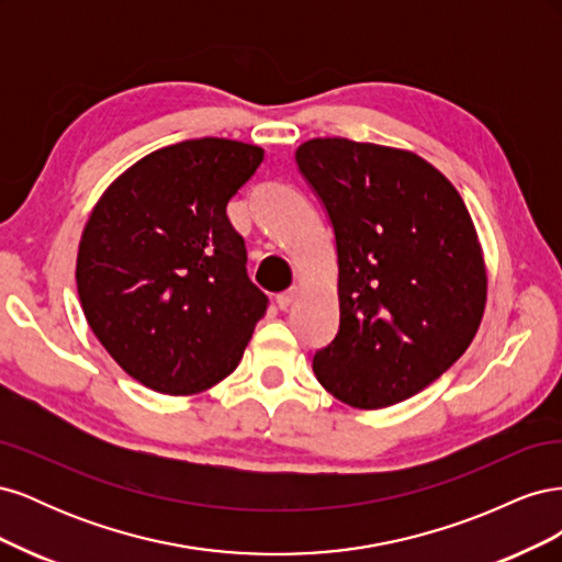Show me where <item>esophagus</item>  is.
I'll return each instance as SVG.
<instances>
[{
    "mask_svg": "<svg viewBox=\"0 0 562 562\" xmlns=\"http://www.w3.org/2000/svg\"><path fill=\"white\" fill-rule=\"evenodd\" d=\"M295 295H297V288H288V291L279 293V295H277L279 310H288V307H291V304L295 302Z\"/></svg>",
    "mask_w": 562,
    "mask_h": 562,
    "instance_id": "34e87169",
    "label": "esophagus"
}]
</instances>
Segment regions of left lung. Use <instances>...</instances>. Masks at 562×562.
I'll return each mask as SVG.
<instances>
[{
    "label": "left lung",
    "instance_id": "obj_1",
    "mask_svg": "<svg viewBox=\"0 0 562 562\" xmlns=\"http://www.w3.org/2000/svg\"><path fill=\"white\" fill-rule=\"evenodd\" d=\"M335 234L339 326L312 368L333 396L386 407L467 351L485 310V267L450 180L413 151L314 138L295 151Z\"/></svg>",
    "mask_w": 562,
    "mask_h": 562
}]
</instances>
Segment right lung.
I'll return each instance as SVG.
<instances>
[{
    "mask_svg": "<svg viewBox=\"0 0 562 562\" xmlns=\"http://www.w3.org/2000/svg\"><path fill=\"white\" fill-rule=\"evenodd\" d=\"M265 151L199 138L151 151L119 176L81 234L83 316L133 380L196 394L239 366L269 297L248 279L229 199Z\"/></svg>",
    "mask_w": 562,
    "mask_h": 562,
    "instance_id": "obj_1",
    "label": "right lung"
}]
</instances>
